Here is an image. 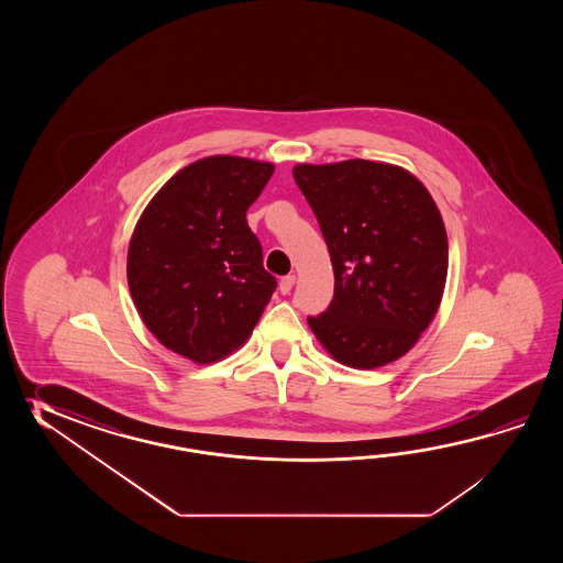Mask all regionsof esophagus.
<instances>
[{
    "label": "esophagus",
    "mask_w": 563,
    "mask_h": 563,
    "mask_svg": "<svg viewBox=\"0 0 563 563\" xmlns=\"http://www.w3.org/2000/svg\"><path fill=\"white\" fill-rule=\"evenodd\" d=\"M294 284H296V276L282 277V279H279V291L286 296V294L291 291Z\"/></svg>",
    "instance_id": "34e87169"
}]
</instances>
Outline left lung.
Here are the masks:
<instances>
[{
  "label": "left lung",
  "instance_id": "8db88e82",
  "mask_svg": "<svg viewBox=\"0 0 563 563\" xmlns=\"http://www.w3.org/2000/svg\"><path fill=\"white\" fill-rule=\"evenodd\" d=\"M322 229L334 299L308 318L332 358L372 371L405 356L443 298L449 243L431 192L407 168L352 158L296 165Z\"/></svg>",
  "mask_w": 563,
  "mask_h": 563
}]
</instances>
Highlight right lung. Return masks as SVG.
I'll return each mask as SVG.
<instances>
[{"mask_svg":"<svg viewBox=\"0 0 563 563\" xmlns=\"http://www.w3.org/2000/svg\"><path fill=\"white\" fill-rule=\"evenodd\" d=\"M272 175V163L205 156L146 205L129 245V289L144 325L175 354L211 364L260 322L277 282L245 211Z\"/></svg>","mask_w":563,"mask_h":563,"instance_id":"1","label":"right lung"}]
</instances>
